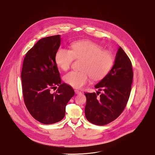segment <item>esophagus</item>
I'll return each instance as SVG.
<instances>
[{"label":"esophagus","mask_w":155,"mask_h":155,"mask_svg":"<svg viewBox=\"0 0 155 155\" xmlns=\"http://www.w3.org/2000/svg\"><path fill=\"white\" fill-rule=\"evenodd\" d=\"M75 93L76 94H81V91L78 90H75Z\"/></svg>","instance_id":"obj_1"}]
</instances>
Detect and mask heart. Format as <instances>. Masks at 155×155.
I'll return each instance as SVG.
<instances>
[{
  "instance_id": "heart-1",
  "label": "heart",
  "mask_w": 155,
  "mask_h": 155,
  "mask_svg": "<svg viewBox=\"0 0 155 155\" xmlns=\"http://www.w3.org/2000/svg\"><path fill=\"white\" fill-rule=\"evenodd\" d=\"M84 59L82 71H72L64 76L65 83L75 88H81L90 81L103 78L110 71L113 56L108 50L103 49L98 44L90 40H80L72 42L71 50L59 48L55 55V61L58 67L66 71L70 68L73 61Z\"/></svg>"
}]
</instances>
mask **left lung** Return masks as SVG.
Wrapping results in <instances>:
<instances>
[{"label": "left lung", "instance_id": "obj_1", "mask_svg": "<svg viewBox=\"0 0 155 155\" xmlns=\"http://www.w3.org/2000/svg\"><path fill=\"white\" fill-rule=\"evenodd\" d=\"M133 72L131 61L121 47L116 56L114 64L106 76L95 85L103 91L85 93V117L98 126L106 125L116 119L123 111L129 98Z\"/></svg>", "mask_w": 155, "mask_h": 155}]
</instances>
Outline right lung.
I'll return each instance as SVG.
<instances>
[{
  "instance_id": "obj_1",
  "label": "right lung",
  "mask_w": 155,
  "mask_h": 155,
  "mask_svg": "<svg viewBox=\"0 0 155 155\" xmlns=\"http://www.w3.org/2000/svg\"><path fill=\"white\" fill-rule=\"evenodd\" d=\"M60 35L39 40L24 58L21 79L24 102L31 116L41 123L51 124L63 119L65 107L74 94L71 87L61 83L55 61L60 48ZM59 88L51 94V89Z\"/></svg>"
}]
</instances>
